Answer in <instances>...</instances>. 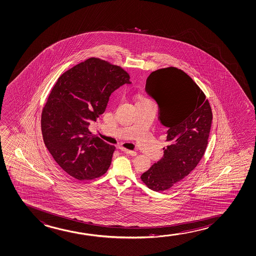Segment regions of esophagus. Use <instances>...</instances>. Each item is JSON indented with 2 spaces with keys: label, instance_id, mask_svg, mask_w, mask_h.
Returning <instances> with one entry per match:
<instances>
[{
  "label": "esophagus",
  "instance_id": "obj_1",
  "mask_svg": "<svg viewBox=\"0 0 256 256\" xmlns=\"http://www.w3.org/2000/svg\"><path fill=\"white\" fill-rule=\"evenodd\" d=\"M120 150L122 151L124 153L127 154H130V156H137V152H135V151H130V150L124 148H120Z\"/></svg>",
  "mask_w": 256,
  "mask_h": 256
}]
</instances>
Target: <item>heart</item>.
Returning <instances> with one entry per match:
<instances>
[{"instance_id": "obj_1", "label": "heart", "mask_w": 256, "mask_h": 256, "mask_svg": "<svg viewBox=\"0 0 256 256\" xmlns=\"http://www.w3.org/2000/svg\"><path fill=\"white\" fill-rule=\"evenodd\" d=\"M145 100H149L145 99V98H142V99L140 100V102H145Z\"/></svg>"}]
</instances>
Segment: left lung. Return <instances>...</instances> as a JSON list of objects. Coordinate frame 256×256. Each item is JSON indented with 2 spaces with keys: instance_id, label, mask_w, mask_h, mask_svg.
I'll list each match as a JSON object with an SVG mask.
<instances>
[{
  "instance_id": "1",
  "label": "left lung",
  "mask_w": 256,
  "mask_h": 256,
  "mask_svg": "<svg viewBox=\"0 0 256 256\" xmlns=\"http://www.w3.org/2000/svg\"><path fill=\"white\" fill-rule=\"evenodd\" d=\"M146 91L156 100L160 122L168 127L170 145L164 157L140 178L149 189L164 192L180 183L198 165L206 151L212 110L205 94L186 73L176 67L154 70Z\"/></svg>"
}]
</instances>
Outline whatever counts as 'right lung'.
<instances>
[{"mask_svg":"<svg viewBox=\"0 0 256 256\" xmlns=\"http://www.w3.org/2000/svg\"><path fill=\"white\" fill-rule=\"evenodd\" d=\"M130 83L120 66L91 58L62 74L51 89L42 112V137L54 160L74 178L94 180L110 168L114 146L88 126L104 113L111 94Z\"/></svg>","mask_w":256,"mask_h":256,"instance_id":"obj_1","label":"right lung"}]
</instances>
